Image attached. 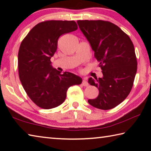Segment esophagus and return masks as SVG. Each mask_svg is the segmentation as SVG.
<instances>
[{
  "instance_id": "esophagus-1",
  "label": "esophagus",
  "mask_w": 151,
  "mask_h": 151,
  "mask_svg": "<svg viewBox=\"0 0 151 151\" xmlns=\"http://www.w3.org/2000/svg\"><path fill=\"white\" fill-rule=\"evenodd\" d=\"M82 84H83V85L84 86H88V83H87V81H86L85 78H83V83H82Z\"/></svg>"
}]
</instances>
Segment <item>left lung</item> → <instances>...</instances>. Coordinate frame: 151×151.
Segmentation results:
<instances>
[{
  "label": "left lung",
  "mask_w": 151,
  "mask_h": 151,
  "mask_svg": "<svg viewBox=\"0 0 151 151\" xmlns=\"http://www.w3.org/2000/svg\"><path fill=\"white\" fill-rule=\"evenodd\" d=\"M78 27L90 42L99 62L103 78L88 83L99 88V96L88 99L95 108L109 110L121 104L133 86L137 60L133 43L124 32L112 22L96 20H78Z\"/></svg>",
  "instance_id": "8db88e82"
}]
</instances>
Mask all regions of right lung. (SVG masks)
Masks as SVG:
<instances>
[{
    "instance_id": "obj_1",
    "label": "right lung",
    "mask_w": 151,
    "mask_h": 151,
    "mask_svg": "<svg viewBox=\"0 0 151 151\" xmlns=\"http://www.w3.org/2000/svg\"><path fill=\"white\" fill-rule=\"evenodd\" d=\"M74 20H45L32 28L22 40L18 55L20 81L27 95L44 109L55 108L65 101L71 86L81 85L74 74H61L51 66L60 36L77 30Z\"/></svg>"
}]
</instances>
